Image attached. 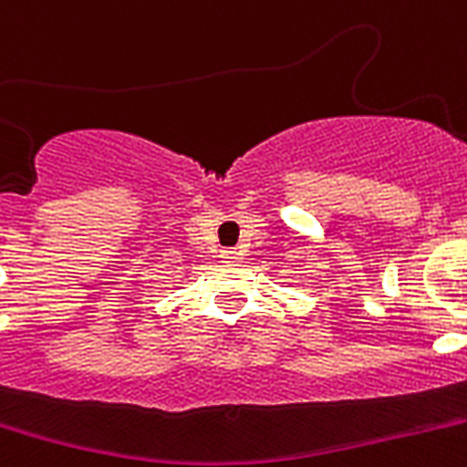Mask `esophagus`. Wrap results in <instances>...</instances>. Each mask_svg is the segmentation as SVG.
<instances>
[{
    "label": "esophagus",
    "mask_w": 467,
    "mask_h": 467,
    "mask_svg": "<svg viewBox=\"0 0 467 467\" xmlns=\"http://www.w3.org/2000/svg\"><path fill=\"white\" fill-rule=\"evenodd\" d=\"M220 257L225 259V262H234V259H240V252H237V249H233V247H227V249H223V252H220Z\"/></svg>",
    "instance_id": "esophagus-1"
}]
</instances>
